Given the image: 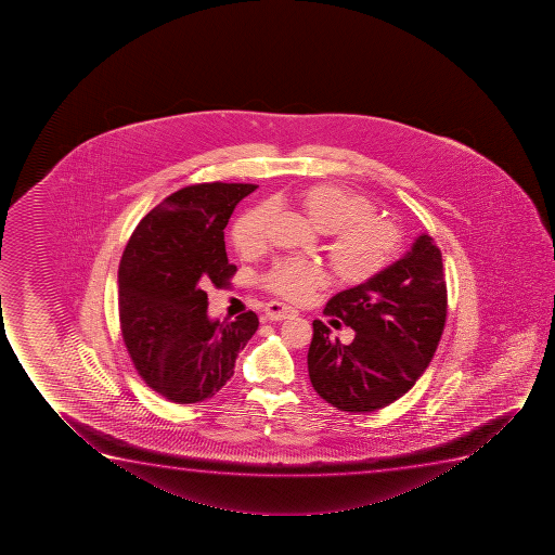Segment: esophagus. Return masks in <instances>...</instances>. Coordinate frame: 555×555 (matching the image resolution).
I'll return each instance as SVG.
<instances>
[{"instance_id": "34e87169", "label": "esophagus", "mask_w": 555, "mask_h": 555, "mask_svg": "<svg viewBox=\"0 0 555 555\" xmlns=\"http://www.w3.org/2000/svg\"><path fill=\"white\" fill-rule=\"evenodd\" d=\"M266 315H268V320L271 321L287 320V318L297 315V310L282 305L279 300H271V302H268V307H266Z\"/></svg>"}]
</instances>
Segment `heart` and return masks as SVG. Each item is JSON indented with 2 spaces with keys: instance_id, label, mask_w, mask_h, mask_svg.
Segmentation results:
<instances>
[{
  "instance_id": "b5f03b06",
  "label": "heart",
  "mask_w": 555,
  "mask_h": 555,
  "mask_svg": "<svg viewBox=\"0 0 555 555\" xmlns=\"http://www.w3.org/2000/svg\"><path fill=\"white\" fill-rule=\"evenodd\" d=\"M308 221L328 234L326 258L333 273L346 284L375 279L398 256L403 235L398 224L375 216L370 198L336 183H318L299 195ZM271 208L266 204L247 209L232 229V243L242 255H253L266 245ZM323 281V271L310 261L287 258L276 261L266 274L269 292L287 300H307Z\"/></svg>"
}]
</instances>
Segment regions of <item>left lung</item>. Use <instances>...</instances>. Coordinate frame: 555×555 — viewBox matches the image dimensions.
<instances>
[{"instance_id": "1", "label": "left lung", "mask_w": 555, "mask_h": 555, "mask_svg": "<svg viewBox=\"0 0 555 555\" xmlns=\"http://www.w3.org/2000/svg\"><path fill=\"white\" fill-rule=\"evenodd\" d=\"M354 339L344 346L323 321H313L308 373L313 390L338 411L373 412L416 385L442 338L448 289L442 253L427 234L372 281L326 302Z\"/></svg>"}]
</instances>
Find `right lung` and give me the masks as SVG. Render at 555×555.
Wrapping results in <instances>:
<instances>
[{"mask_svg":"<svg viewBox=\"0 0 555 555\" xmlns=\"http://www.w3.org/2000/svg\"><path fill=\"white\" fill-rule=\"evenodd\" d=\"M253 183H196L152 209L118 268V315L126 349L152 390L172 403L216 396L258 328L255 312L209 320L204 287L229 284L224 229Z\"/></svg>","mask_w":555,"mask_h":555,"instance_id":"right-lung-1","label":"right lung"}]
</instances>
